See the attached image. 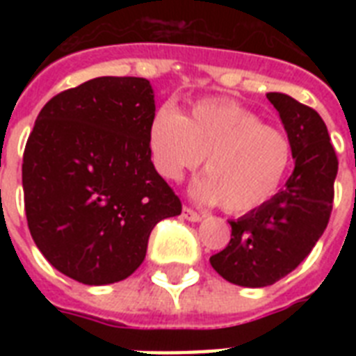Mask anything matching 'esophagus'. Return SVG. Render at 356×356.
<instances>
[{
    "mask_svg": "<svg viewBox=\"0 0 356 356\" xmlns=\"http://www.w3.org/2000/svg\"><path fill=\"white\" fill-rule=\"evenodd\" d=\"M183 216L186 218L188 222H200L201 218H203L200 214V212H195L194 209H190V207H184V209H183Z\"/></svg>",
    "mask_w": 356,
    "mask_h": 356,
    "instance_id": "1",
    "label": "esophagus"
}]
</instances>
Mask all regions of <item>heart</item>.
Here are the masks:
<instances>
[{
  "label": "heart",
  "mask_w": 356,
  "mask_h": 356,
  "mask_svg": "<svg viewBox=\"0 0 356 356\" xmlns=\"http://www.w3.org/2000/svg\"><path fill=\"white\" fill-rule=\"evenodd\" d=\"M149 151L161 177L177 183L205 161L194 195L248 214L270 203L293 161L290 136L233 102H200L188 116L164 105L149 123Z\"/></svg>",
  "instance_id": "heart-1"
}]
</instances>
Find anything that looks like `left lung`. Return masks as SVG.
Listing matches in <instances>:
<instances>
[{"mask_svg": "<svg viewBox=\"0 0 356 356\" xmlns=\"http://www.w3.org/2000/svg\"><path fill=\"white\" fill-rule=\"evenodd\" d=\"M266 97L290 136L296 168L270 203L229 222L227 248L211 257L225 281L248 288L270 286L309 257L331 218L338 173L337 151L320 114L286 94Z\"/></svg>", "mask_w": 356, "mask_h": 356, "instance_id": "left-lung-1", "label": "left lung"}]
</instances>
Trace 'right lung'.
I'll return each mask as SVG.
<instances>
[{"label":"right lung","mask_w":356,"mask_h":356,"mask_svg":"<svg viewBox=\"0 0 356 356\" xmlns=\"http://www.w3.org/2000/svg\"><path fill=\"white\" fill-rule=\"evenodd\" d=\"M155 99L144 77H96L44 105L24 151L36 248L74 281L111 284L145 259L156 223L183 211L151 162Z\"/></svg>","instance_id":"1"}]
</instances>
